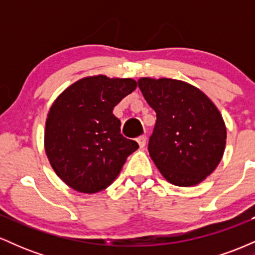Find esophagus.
<instances>
[{"instance_id": "esophagus-1", "label": "esophagus", "mask_w": 255, "mask_h": 255, "mask_svg": "<svg viewBox=\"0 0 255 255\" xmlns=\"http://www.w3.org/2000/svg\"><path fill=\"white\" fill-rule=\"evenodd\" d=\"M137 144H139V147L140 148H144L145 145H146V135H142L140 137H137Z\"/></svg>"}]
</instances>
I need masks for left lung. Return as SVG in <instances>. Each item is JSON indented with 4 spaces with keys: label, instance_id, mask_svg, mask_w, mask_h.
Instances as JSON below:
<instances>
[{
    "label": "left lung",
    "instance_id": "1",
    "mask_svg": "<svg viewBox=\"0 0 255 255\" xmlns=\"http://www.w3.org/2000/svg\"><path fill=\"white\" fill-rule=\"evenodd\" d=\"M137 85L157 114L148 152L160 174L175 186L200 183L224 153L227 128L219 110L184 81L141 78Z\"/></svg>",
    "mask_w": 255,
    "mask_h": 255
}]
</instances>
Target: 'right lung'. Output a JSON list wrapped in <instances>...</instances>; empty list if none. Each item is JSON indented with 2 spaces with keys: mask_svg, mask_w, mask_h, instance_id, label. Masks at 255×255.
I'll use <instances>...</instances> for the list:
<instances>
[{
  "mask_svg": "<svg viewBox=\"0 0 255 255\" xmlns=\"http://www.w3.org/2000/svg\"><path fill=\"white\" fill-rule=\"evenodd\" d=\"M133 79L84 78L58 96L45 124L44 146L57 176L81 193L109 187L139 145L121 134L114 108L136 89Z\"/></svg>",
  "mask_w": 255,
  "mask_h": 255,
  "instance_id": "add662e5",
  "label": "right lung"
}]
</instances>
